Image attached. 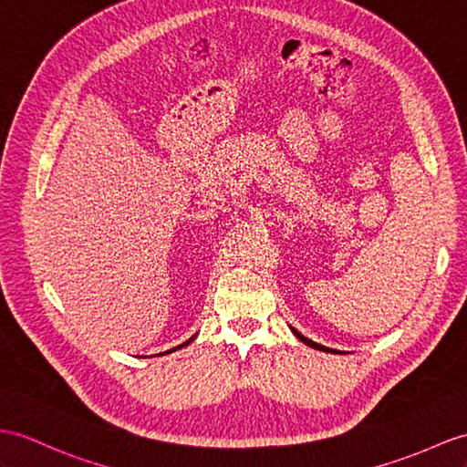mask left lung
I'll return each mask as SVG.
<instances>
[{
    "label": "left lung",
    "instance_id": "left-lung-1",
    "mask_svg": "<svg viewBox=\"0 0 467 467\" xmlns=\"http://www.w3.org/2000/svg\"><path fill=\"white\" fill-rule=\"evenodd\" d=\"M291 331L295 333V337H297L299 340H303V343L306 345V347H311V348H317V350H325V352H337V350H333V348H327V347H323V345H319V343H315V340H311V338H306V337H303L299 331H295V328L291 327Z\"/></svg>",
    "mask_w": 467,
    "mask_h": 467
}]
</instances>
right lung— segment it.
<instances>
[{"instance_id": "add662e5", "label": "right lung", "mask_w": 467, "mask_h": 467, "mask_svg": "<svg viewBox=\"0 0 467 467\" xmlns=\"http://www.w3.org/2000/svg\"><path fill=\"white\" fill-rule=\"evenodd\" d=\"M194 337H196V335H194ZM194 337H192V338H188V340H186V343H182V345H178L176 348H172V350H166V352H174V350H178V348H182V347H188V345L192 343V340H194Z\"/></svg>"}]
</instances>
